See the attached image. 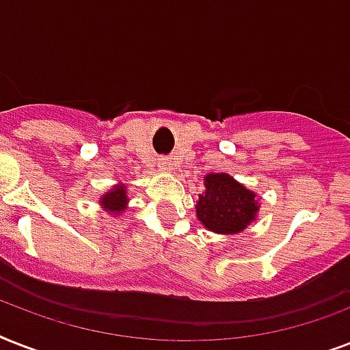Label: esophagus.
Listing matches in <instances>:
<instances>
[{
  "instance_id": "1",
  "label": "esophagus",
  "mask_w": 350,
  "mask_h": 350,
  "mask_svg": "<svg viewBox=\"0 0 350 350\" xmlns=\"http://www.w3.org/2000/svg\"><path fill=\"white\" fill-rule=\"evenodd\" d=\"M170 159H167V158H159L158 159V167L159 169H163V170H169L170 169Z\"/></svg>"
}]
</instances>
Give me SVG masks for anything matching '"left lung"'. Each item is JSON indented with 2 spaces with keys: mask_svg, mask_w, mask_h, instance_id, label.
Segmentation results:
<instances>
[{
  "mask_svg": "<svg viewBox=\"0 0 350 350\" xmlns=\"http://www.w3.org/2000/svg\"><path fill=\"white\" fill-rule=\"evenodd\" d=\"M260 211L256 194L225 172L205 176V192L196 202L198 219L205 229L236 234L247 229Z\"/></svg>",
  "mask_w": 350,
  "mask_h": 350,
  "instance_id": "left-lung-1",
  "label": "left lung"
}]
</instances>
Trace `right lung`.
Returning <instances> with one entry per match:
<instances>
[{
    "label": "right lung",
    "instance_id": "add662e5",
    "mask_svg": "<svg viewBox=\"0 0 350 350\" xmlns=\"http://www.w3.org/2000/svg\"><path fill=\"white\" fill-rule=\"evenodd\" d=\"M126 185L125 183H120V185H114L109 192L103 194V198H100L101 207L105 208L107 213L120 214L126 208Z\"/></svg>",
    "mask_w": 350,
    "mask_h": 350
}]
</instances>
